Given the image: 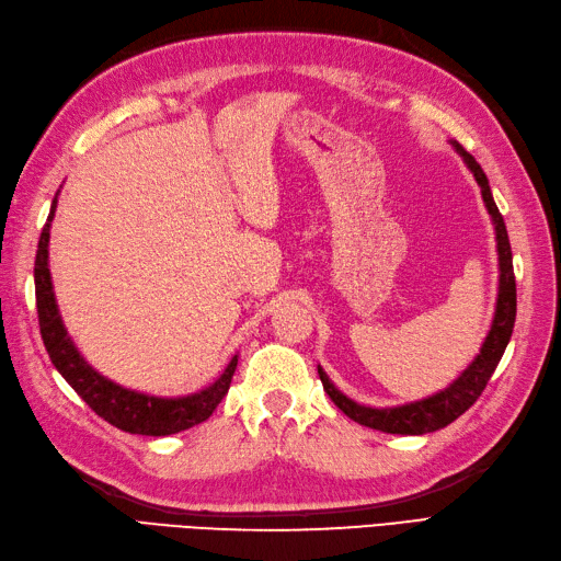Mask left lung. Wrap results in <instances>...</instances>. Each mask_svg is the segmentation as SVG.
<instances>
[{
    "label": "left lung",
    "instance_id": "left-lung-1",
    "mask_svg": "<svg viewBox=\"0 0 561 561\" xmlns=\"http://www.w3.org/2000/svg\"><path fill=\"white\" fill-rule=\"evenodd\" d=\"M454 151L463 158L466 168L472 172V178L480 184L482 202L494 226V240H496V254H500V288H496V305L492 327L484 335L480 345V353L472 357V363L460 371V375L446 386V389L432 393L420 401H410L403 405H389V408H371L363 405L347 398L343 391L335 389V383L329 379L327 371L319 369V379L323 383V391L329 393L331 401L339 405L343 413L359 422V425L379 430L386 434H427L437 432L446 425H451L456 417H460L466 410L478 401L480 393L488 386L490 377L494 375L496 365L506 351L508 341H512L514 321H516V278H514V264H512V244H508V234L504 218L496 208L488 175H484L478 160L472 158L458 141H451Z\"/></svg>",
    "mask_w": 561,
    "mask_h": 561
}]
</instances>
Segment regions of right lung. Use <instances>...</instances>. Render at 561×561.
<instances>
[{"label":"right lung","mask_w":561,"mask_h":561,"mask_svg":"<svg viewBox=\"0 0 561 561\" xmlns=\"http://www.w3.org/2000/svg\"><path fill=\"white\" fill-rule=\"evenodd\" d=\"M57 194L53 198V206H49L41 242H37L33 278L41 335L45 351L59 375L91 405V410L107 420L110 425L129 434L168 437V434H178L208 420L216 405L222 401V396L230 389L234 367H238V355H232L228 367L222 369V375L202 391L186 396H151L107 379L95 367L85 363L79 347L73 345L65 321H61L53 276H49V228H53V218L57 210Z\"/></svg>","instance_id":"1"}]
</instances>
